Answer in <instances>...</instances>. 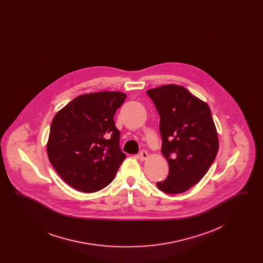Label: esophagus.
I'll return each instance as SVG.
<instances>
[{"mask_svg":"<svg viewBox=\"0 0 263 263\" xmlns=\"http://www.w3.org/2000/svg\"><path fill=\"white\" fill-rule=\"evenodd\" d=\"M148 158H149V154H148L146 151L140 152V154H139V159H140L141 161H146Z\"/></svg>","mask_w":263,"mask_h":263,"instance_id":"1","label":"esophagus"}]
</instances>
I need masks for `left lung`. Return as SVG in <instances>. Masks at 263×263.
Returning a JSON list of instances; mask_svg holds the SVG:
<instances>
[{"label":"left lung","mask_w":263,"mask_h":263,"mask_svg":"<svg viewBox=\"0 0 263 263\" xmlns=\"http://www.w3.org/2000/svg\"><path fill=\"white\" fill-rule=\"evenodd\" d=\"M160 119L162 154L168 175L157 182L164 193H182L197 184L210 168L219 149L209 105L182 86L164 85L147 90Z\"/></svg>","instance_id":"1"}]
</instances>
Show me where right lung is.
Segmentation results:
<instances>
[{
    "mask_svg": "<svg viewBox=\"0 0 263 263\" xmlns=\"http://www.w3.org/2000/svg\"><path fill=\"white\" fill-rule=\"evenodd\" d=\"M121 91L77 97L54 116L47 142L51 164L71 187L91 193L107 186L126 155L114 114L126 99Z\"/></svg>",
    "mask_w": 263,
    "mask_h": 263,
    "instance_id": "add662e5",
    "label": "right lung"
}]
</instances>
